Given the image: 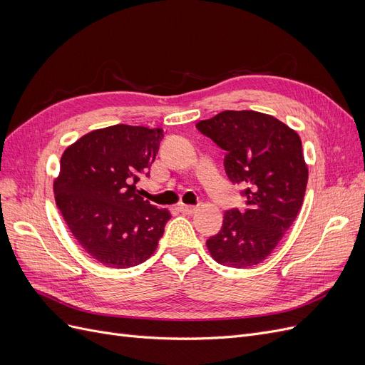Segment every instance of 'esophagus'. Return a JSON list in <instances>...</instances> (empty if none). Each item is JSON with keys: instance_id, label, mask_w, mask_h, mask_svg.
I'll return each instance as SVG.
<instances>
[{"instance_id": "esophagus-1", "label": "esophagus", "mask_w": 365, "mask_h": 365, "mask_svg": "<svg viewBox=\"0 0 365 365\" xmlns=\"http://www.w3.org/2000/svg\"><path fill=\"white\" fill-rule=\"evenodd\" d=\"M178 212H181L182 215H193L196 212V207L181 204V205H178Z\"/></svg>"}]
</instances>
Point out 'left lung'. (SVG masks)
I'll use <instances>...</instances> for the list:
<instances>
[{
  "label": "left lung",
  "mask_w": 365,
  "mask_h": 365,
  "mask_svg": "<svg viewBox=\"0 0 365 365\" xmlns=\"http://www.w3.org/2000/svg\"><path fill=\"white\" fill-rule=\"evenodd\" d=\"M196 129L225 150L228 180L240 184L245 212L231 208L222 228L207 239L213 259L247 268L267 259L300 212L307 168L297 132L272 115L224 111L201 120Z\"/></svg>",
  "instance_id": "1"
}]
</instances>
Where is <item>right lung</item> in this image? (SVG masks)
Instances as JSON below:
<instances>
[{"label": "right lung", "mask_w": 365, "mask_h": 365, "mask_svg": "<svg viewBox=\"0 0 365 365\" xmlns=\"http://www.w3.org/2000/svg\"><path fill=\"white\" fill-rule=\"evenodd\" d=\"M163 138V129L114 125L83 135L61 158L56 204L79 245L109 268L149 259L169 222V210L135 190Z\"/></svg>", "instance_id": "1"}]
</instances>
